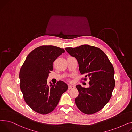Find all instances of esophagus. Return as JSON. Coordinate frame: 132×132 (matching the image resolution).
Returning <instances> with one entry per match:
<instances>
[{
	"mask_svg": "<svg viewBox=\"0 0 132 132\" xmlns=\"http://www.w3.org/2000/svg\"><path fill=\"white\" fill-rule=\"evenodd\" d=\"M75 88V86H72V85H68V89H72Z\"/></svg>",
	"mask_w": 132,
	"mask_h": 132,
	"instance_id": "34e87169",
	"label": "esophagus"
}]
</instances>
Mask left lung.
<instances>
[{
  "label": "left lung",
  "instance_id": "obj_1",
  "mask_svg": "<svg viewBox=\"0 0 132 132\" xmlns=\"http://www.w3.org/2000/svg\"><path fill=\"white\" fill-rule=\"evenodd\" d=\"M66 51L75 57L79 64V71L88 77L89 87L77 85L79 95L75 98L78 109L87 114L95 113L109 102L115 86L114 68L103 51L88 45L75 48L67 47Z\"/></svg>",
  "mask_w": 132,
  "mask_h": 132
}]
</instances>
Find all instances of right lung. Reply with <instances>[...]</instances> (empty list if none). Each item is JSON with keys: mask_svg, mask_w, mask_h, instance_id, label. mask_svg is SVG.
<instances>
[{"mask_svg": "<svg viewBox=\"0 0 132 132\" xmlns=\"http://www.w3.org/2000/svg\"><path fill=\"white\" fill-rule=\"evenodd\" d=\"M65 51L52 45L39 46L31 52L21 68L20 89L26 103L42 114L51 112L68 89L62 81L47 85V79L53 70V63Z\"/></svg>", "mask_w": 132, "mask_h": 132, "instance_id": "obj_1", "label": "right lung"}]
</instances>
